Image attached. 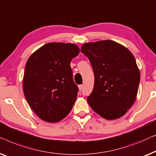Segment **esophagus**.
<instances>
[{
	"mask_svg": "<svg viewBox=\"0 0 156 156\" xmlns=\"http://www.w3.org/2000/svg\"><path fill=\"white\" fill-rule=\"evenodd\" d=\"M78 87H79V90L81 91V90H82V89H83V85H80L78 86Z\"/></svg>",
	"mask_w": 156,
	"mask_h": 156,
	"instance_id": "obj_1",
	"label": "esophagus"
}]
</instances>
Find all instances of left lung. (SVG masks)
Here are the masks:
<instances>
[{
	"label": "left lung",
	"instance_id": "8db88e82",
	"mask_svg": "<svg viewBox=\"0 0 156 156\" xmlns=\"http://www.w3.org/2000/svg\"><path fill=\"white\" fill-rule=\"evenodd\" d=\"M81 52L88 58L95 76L93 92L87 98L90 106L106 119L122 117L139 89L140 73L134 56L111 40L84 44Z\"/></svg>",
	"mask_w": 156,
	"mask_h": 156
}]
</instances>
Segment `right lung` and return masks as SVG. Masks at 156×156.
Here are the masks:
<instances>
[{
  "label": "right lung",
  "instance_id": "1",
  "mask_svg": "<svg viewBox=\"0 0 156 156\" xmlns=\"http://www.w3.org/2000/svg\"><path fill=\"white\" fill-rule=\"evenodd\" d=\"M79 51L73 44L48 43L27 60L24 94L32 110L44 121L59 122L71 112L78 87L70 63Z\"/></svg>",
  "mask_w": 156,
  "mask_h": 156
}]
</instances>
